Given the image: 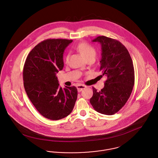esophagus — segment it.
Instances as JSON below:
<instances>
[{"mask_svg":"<svg viewBox=\"0 0 158 158\" xmlns=\"http://www.w3.org/2000/svg\"><path fill=\"white\" fill-rule=\"evenodd\" d=\"M86 88V86L85 85H78L77 86V90L78 92H81V90L85 89Z\"/></svg>","mask_w":158,"mask_h":158,"instance_id":"obj_1","label":"esophagus"}]
</instances>
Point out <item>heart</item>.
Listing matches in <instances>:
<instances>
[{"label":"heart","mask_w":158,"mask_h":158,"mask_svg":"<svg viewBox=\"0 0 158 158\" xmlns=\"http://www.w3.org/2000/svg\"><path fill=\"white\" fill-rule=\"evenodd\" d=\"M77 49L78 52H80L83 56L86 58H95L96 55V50L90 44L86 43H81L77 46ZM69 54H67L65 56V61L67 63L69 61Z\"/></svg>","instance_id":"obj_1"}]
</instances>
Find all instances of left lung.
I'll return each mask as SVG.
<instances>
[{"label":"left lung","mask_w":158,"mask_h":158,"mask_svg":"<svg viewBox=\"0 0 158 158\" xmlns=\"http://www.w3.org/2000/svg\"><path fill=\"white\" fill-rule=\"evenodd\" d=\"M92 42L101 44L100 70L107 80L100 91L92 88L90 104L98 113L113 115L125 105L132 92L135 85L133 61L127 48L116 40L101 36Z\"/></svg>","instance_id":"left-lung-1"}]
</instances>
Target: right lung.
<instances>
[{"mask_svg":"<svg viewBox=\"0 0 158 158\" xmlns=\"http://www.w3.org/2000/svg\"><path fill=\"white\" fill-rule=\"evenodd\" d=\"M72 40L48 39L28 55L23 70V86L34 106L43 116L56 120L72 111L77 98L76 87L63 89L56 73L64 67L63 53Z\"/></svg>","mask_w":158,"mask_h":158,"instance_id":"1","label":"right lung"}]
</instances>
